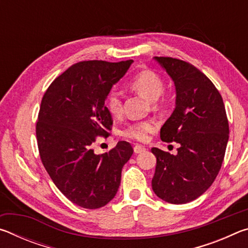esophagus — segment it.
<instances>
[{
    "label": "esophagus",
    "mask_w": 248,
    "mask_h": 248,
    "mask_svg": "<svg viewBox=\"0 0 248 248\" xmlns=\"http://www.w3.org/2000/svg\"><path fill=\"white\" fill-rule=\"evenodd\" d=\"M133 151H134V153L139 154V153H142V152H144V151H145V148H144V146H143V145L137 144V145H134V148H133Z\"/></svg>",
    "instance_id": "34e87169"
}]
</instances>
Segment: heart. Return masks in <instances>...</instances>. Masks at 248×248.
I'll return each instance as SVG.
<instances>
[{
  "label": "heart",
  "instance_id": "1",
  "mask_svg": "<svg viewBox=\"0 0 248 248\" xmlns=\"http://www.w3.org/2000/svg\"><path fill=\"white\" fill-rule=\"evenodd\" d=\"M130 90L136 92L142 97L150 100L151 106L157 108L161 105V96L164 90V83L159 75L151 70H144L137 73L129 82ZM106 108L112 117L123 114V100L117 92H110L106 97ZM157 128V123L153 119H146L133 123L121 131V136L137 141H145L149 134Z\"/></svg>",
  "mask_w": 248,
  "mask_h": 248
}]
</instances>
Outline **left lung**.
I'll use <instances>...</instances> for the list:
<instances>
[{
    "label": "left lung",
    "instance_id": "left-lung-1",
    "mask_svg": "<svg viewBox=\"0 0 248 248\" xmlns=\"http://www.w3.org/2000/svg\"><path fill=\"white\" fill-rule=\"evenodd\" d=\"M174 81L176 106L161 128L164 142H177V154L152 148L156 167L152 189L166 202L183 204L200 197L219 174L229 141L222 96L205 75L188 62L155 57Z\"/></svg>",
    "mask_w": 248,
    "mask_h": 248
}]
</instances>
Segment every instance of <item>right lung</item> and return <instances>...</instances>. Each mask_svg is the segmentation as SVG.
<instances>
[{"label":"right lung","instance_id":"add662e5","mask_svg":"<svg viewBox=\"0 0 248 248\" xmlns=\"http://www.w3.org/2000/svg\"><path fill=\"white\" fill-rule=\"evenodd\" d=\"M132 62H78L50 84L41 100L36 124L41 162L58 189L82 208H102L114 198L133 153L125 141L104 154L93 150L114 123L105 100Z\"/></svg>","mask_w":248,"mask_h":248}]
</instances>
